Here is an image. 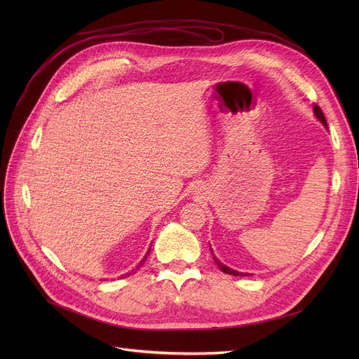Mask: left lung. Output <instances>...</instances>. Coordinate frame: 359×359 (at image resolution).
Returning a JSON list of instances; mask_svg holds the SVG:
<instances>
[{"mask_svg":"<svg viewBox=\"0 0 359 359\" xmlns=\"http://www.w3.org/2000/svg\"><path fill=\"white\" fill-rule=\"evenodd\" d=\"M313 110H314V115H316V118L322 122L326 128H327V122H326V118H325V115H323V111H322V109H320L317 104H314L313 106ZM211 253H212V250H211ZM214 260H215V263H217V266L222 271V272H225V273H230V275H234V276H248V273H243V272H237V271H234V269H231V268H229V266H225V265H222V263L214 256Z\"/></svg>","mask_w":359,"mask_h":359,"instance_id":"left-lung-1","label":"left lung"}]
</instances>
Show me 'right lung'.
Wrapping results in <instances>:
<instances>
[{"instance_id":"right-lung-1","label":"right lung","mask_w":359,"mask_h":359,"mask_svg":"<svg viewBox=\"0 0 359 359\" xmlns=\"http://www.w3.org/2000/svg\"><path fill=\"white\" fill-rule=\"evenodd\" d=\"M149 250H151V249H149ZM149 250H148V253H147V255H145V257H144V259H142V260H141V263H140V265H142V263H144V262H145V260H147V256H148V255H149Z\"/></svg>"}]
</instances>
